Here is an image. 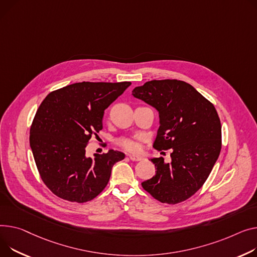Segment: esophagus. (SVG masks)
Masks as SVG:
<instances>
[{"mask_svg":"<svg viewBox=\"0 0 257 257\" xmlns=\"http://www.w3.org/2000/svg\"><path fill=\"white\" fill-rule=\"evenodd\" d=\"M129 158H130V160H132V161H141V160H143V157H142V156H140V155H134V154H130Z\"/></svg>","mask_w":257,"mask_h":257,"instance_id":"1","label":"esophagus"}]
</instances>
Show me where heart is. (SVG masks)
<instances>
[{"label": "heart", "mask_w": 257, "mask_h": 257, "mask_svg": "<svg viewBox=\"0 0 257 257\" xmlns=\"http://www.w3.org/2000/svg\"><path fill=\"white\" fill-rule=\"evenodd\" d=\"M117 145L129 152H135L139 150V140L122 138L117 141Z\"/></svg>", "instance_id": "obj_1"}]
</instances>
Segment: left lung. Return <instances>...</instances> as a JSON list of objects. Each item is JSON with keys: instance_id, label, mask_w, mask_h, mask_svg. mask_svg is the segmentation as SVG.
<instances>
[{"instance_id": "left-lung-1", "label": "left lung", "mask_w": 257, "mask_h": 257, "mask_svg": "<svg viewBox=\"0 0 257 257\" xmlns=\"http://www.w3.org/2000/svg\"><path fill=\"white\" fill-rule=\"evenodd\" d=\"M132 95L159 111L154 149H172V162L153 158L156 173L142 183L162 203L176 204L194 195L209 178L221 151V123L212 102L191 84L177 79L147 81Z\"/></svg>"}]
</instances>
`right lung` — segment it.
Here are the masks:
<instances>
[{"label":"right lung","mask_w":257,"mask_h":257,"mask_svg":"<svg viewBox=\"0 0 257 257\" xmlns=\"http://www.w3.org/2000/svg\"><path fill=\"white\" fill-rule=\"evenodd\" d=\"M131 84L82 81L49 93L42 101L30 129V146L39 175L58 197L87 202L108 184L111 168L125 154L87 157L85 148L102 130L104 110Z\"/></svg>","instance_id":"1"}]
</instances>
